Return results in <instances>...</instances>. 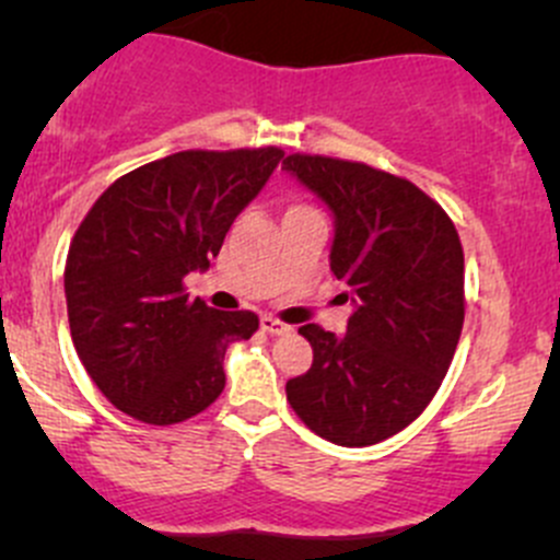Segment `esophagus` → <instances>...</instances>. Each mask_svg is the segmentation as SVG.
I'll list each match as a JSON object with an SVG mask.
<instances>
[{
	"mask_svg": "<svg viewBox=\"0 0 560 560\" xmlns=\"http://www.w3.org/2000/svg\"><path fill=\"white\" fill-rule=\"evenodd\" d=\"M259 327H262L265 332H270V336H284V332H290V325L279 322L276 316H262V319H259Z\"/></svg>",
	"mask_w": 560,
	"mask_h": 560,
	"instance_id": "esophagus-1",
	"label": "esophagus"
}]
</instances>
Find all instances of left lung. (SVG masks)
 Returning <instances> with one entry per match:
<instances>
[{
    "label": "left lung",
    "instance_id": "1",
    "mask_svg": "<svg viewBox=\"0 0 560 560\" xmlns=\"http://www.w3.org/2000/svg\"><path fill=\"white\" fill-rule=\"evenodd\" d=\"M332 217L330 270L352 303L347 332L303 325L314 363L287 400L316 436L371 447L404 431L442 385L463 327V246L439 202L363 162H281Z\"/></svg>",
    "mask_w": 560,
    "mask_h": 560
}]
</instances>
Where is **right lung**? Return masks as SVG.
I'll use <instances>...</instances> for the list:
<instances>
[{"label": "right lung", "instance_id": "add662e5", "mask_svg": "<svg viewBox=\"0 0 560 560\" xmlns=\"http://www.w3.org/2000/svg\"><path fill=\"white\" fill-rule=\"evenodd\" d=\"M281 156L273 145L178 151L121 175L81 222L65 265L72 343L124 415L173 425L224 389V352L259 319L189 301L184 279L211 268Z\"/></svg>", "mask_w": 560, "mask_h": 560}]
</instances>
